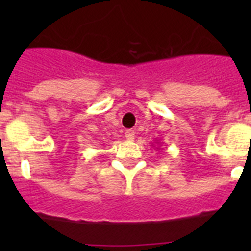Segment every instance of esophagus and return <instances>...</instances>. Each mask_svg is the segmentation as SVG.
Returning <instances> with one entry per match:
<instances>
[{"label":"esophagus","mask_w":251,"mask_h":251,"mask_svg":"<svg viewBox=\"0 0 251 251\" xmlns=\"http://www.w3.org/2000/svg\"><path fill=\"white\" fill-rule=\"evenodd\" d=\"M134 136H136L134 130H132V129L126 130V138H127L128 141H133V139H134Z\"/></svg>","instance_id":"esophagus-1"}]
</instances>
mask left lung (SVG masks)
I'll list each match as a JSON object with an SVG mask.
<instances>
[{
    "mask_svg": "<svg viewBox=\"0 0 251 251\" xmlns=\"http://www.w3.org/2000/svg\"><path fill=\"white\" fill-rule=\"evenodd\" d=\"M157 148H158V147H157Z\"/></svg>",
    "mask_w": 251,
    "mask_h": 251,
    "instance_id": "1",
    "label": "left lung"
}]
</instances>
